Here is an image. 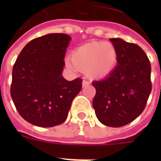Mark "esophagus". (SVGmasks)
Instances as JSON below:
<instances>
[{
  "label": "esophagus",
  "mask_w": 161,
  "mask_h": 161,
  "mask_svg": "<svg viewBox=\"0 0 161 161\" xmlns=\"http://www.w3.org/2000/svg\"><path fill=\"white\" fill-rule=\"evenodd\" d=\"M89 84H90V82L88 81V80H84L83 81H82V86H83V87H85V86L89 85Z\"/></svg>",
  "instance_id": "esophagus-1"
}]
</instances>
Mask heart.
I'll list each match as a JSON object with an SVG mask.
<instances>
[{
    "instance_id": "obj_1",
    "label": "heart",
    "mask_w": 161,
    "mask_h": 161,
    "mask_svg": "<svg viewBox=\"0 0 161 161\" xmlns=\"http://www.w3.org/2000/svg\"><path fill=\"white\" fill-rule=\"evenodd\" d=\"M116 48L110 42H91L74 50L67 66L85 72L91 79H102L113 72L117 64Z\"/></svg>"
}]
</instances>
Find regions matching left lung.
Wrapping results in <instances>:
<instances>
[{"label":"left lung","mask_w":161,"mask_h":161,"mask_svg":"<svg viewBox=\"0 0 161 161\" xmlns=\"http://www.w3.org/2000/svg\"><path fill=\"white\" fill-rule=\"evenodd\" d=\"M109 40L117 51L118 64L109 76L92 83L96 89L93 106L102 124L120 127L135 120L146 106L152 91L151 64L136 44Z\"/></svg>","instance_id":"left-lung-1"}]
</instances>
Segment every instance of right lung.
Wrapping results in <instances>:
<instances>
[{
    "mask_svg": "<svg viewBox=\"0 0 161 161\" xmlns=\"http://www.w3.org/2000/svg\"><path fill=\"white\" fill-rule=\"evenodd\" d=\"M71 37L48 34L28 42L13 68L10 94L19 114L41 127L63 123L82 80L62 76L64 55Z\"/></svg>",
    "mask_w": 161,
    "mask_h": 161,
    "instance_id": "right-lung-1",
    "label": "right lung"
}]
</instances>
